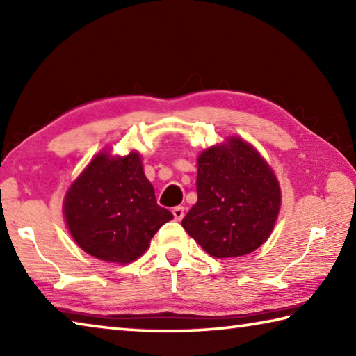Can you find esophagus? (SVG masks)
Returning a JSON list of instances; mask_svg holds the SVG:
<instances>
[{
  "mask_svg": "<svg viewBox=\"0 0 356 356\" xmlns=\"http://www.w3.org/2000/svg\"><path fill=\"white\" fill-rule=\"evenodd\" d=\"M172 215H174V218H176L177 221H180V220L184 218V215H185V209H184L182 206L174 207V209H172Z\"/></svg>",
  "mask_w": 356,
  "mask_h": 356,
  "instance_id": "esophagus-1",
  "label": "esophagus"
}]
</instances>
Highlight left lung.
Segmentation results:
<instances>
[{"label": "left lung", "instance_id": "1", "mask_svg": "<svg viewBox=\"0 0 356 356\" xmlns=\"http://www.w3.org/2000/svg\"><path fill=\"white\" fill-rule=\"evenodd\" d=\"M197 202L182 226L213 257H238L259 248L275 226L281 191L273 171L240 138L197 159Z\"/></svg>", "mask_w": 356, "mask_h": 356}]
</instances>
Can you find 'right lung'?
I'll list each match as a JSON object with an SVG mask.
<instances>
[{"instance_id":"add662e5","label":"right lung","mask_w":356,"mask_h":356,"mask_svg":"<svg viewBox=\"0 0 356 356\" xmlns=\"http://www.w3.org/2000/svg\"><path fill=\"white\" fill-rule=\"evenodd\" d=\"M64 215L80 248L119 264L140 257L155 232L172 220L170 210L156 204L138 152L95 156L65 195Z\"/></svg>"}]
</instances>
